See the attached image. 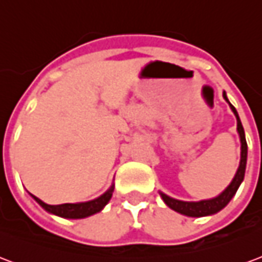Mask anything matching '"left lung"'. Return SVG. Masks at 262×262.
<instances>
[{
    "mask_svg": "<svg viewBox=\"0 0 262 262\" xmlns=\"http://www.w3.org/2000/svg\"><path fill=\"white\" fill-rule=\"evenodd\" d=\"M223 99L228 102V104L232 108L234 117L237 120V133L240 137V163H238L237 171L233 177V180L230 181L225 190H223L219 195L209 198V200H202V201H181V200H176L173 196H169L165 192L159 191L162 200L165 202L167 207L173 209V211L179 212L181 215H186V216L191 217H201V216H209L213 213H217L219 211H222L223 208L228 205L230 200H232L236 191L238 190L240 184L244 180V173H246V165H247V142H246V135H244V128L238 117V113L236 108L233 107V104L229 102L228 96H226V92H223Z\"/></svg>",
    "mask_w": 262,
    "mask_h": 262,
    "instance_id": "obj_1",
    "label": "left lung"
}]
</instances>
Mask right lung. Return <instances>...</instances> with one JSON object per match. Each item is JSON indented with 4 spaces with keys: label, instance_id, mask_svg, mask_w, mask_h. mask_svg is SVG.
Returning a JSON list of instances; mask_svg holds the SVG:
<instances>
[{
    "label": "right lung",
    "instance_id": "right-lung-1",
    "mask_svg": "<svg viewBox=\"0 0 262 262\" xmlns=\"http://www.w3.org/2000/svg\"><path fill=\"white\" fill-rule=\"evenodd\" d=\"M113 191H114V184H112L104 194L97 196L95 200H92V201L76 202V204H61V205H49V204L41 201L40 198L34 196L33 194H30V195H32L34 201L39 204L40 207L49 212V213H51V215L66 217V219H83V217L92 216V215L102 211L110 201Z\"/></svg>",
    "mask_w": 262,
    "mask_h": 262
}]
</instances>
